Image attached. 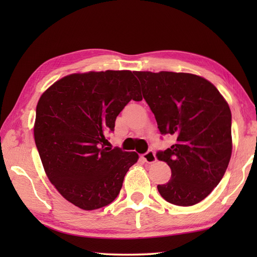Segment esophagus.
Listing matches in <instances>:
<instances>
[{
	"mask_svg": "<svg viewBox=\"0 0 257 257\" xmlns=\"http://www.w3.org/2000/svg\"><path fill=\"white\" fill-rule=\"evenodd\" d=\"M143 159L147 162V163H152V162H156L157 158H156V155H155V151L152 150H148L146 152V154L143 155Z\"/></svg>",
	"mask_w": 257,
	"mask_h": 257,
	"instance_id": "34e87169",
	"label": "esophagus"
}]
</instances>
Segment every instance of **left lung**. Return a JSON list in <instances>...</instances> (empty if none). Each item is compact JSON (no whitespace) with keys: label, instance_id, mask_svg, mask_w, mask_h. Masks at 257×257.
Wrapping results in <instances>:
<instances>
[{"label":"left lung","instance_id":"1","mask_svg":"<svg viewBox=\"0 0 257 257\" xmlns=\"http://www.w3.org/2000/svg\"><path fill=\"white\" fill-rule=\"evenodd\" d=\"M161 135L176 143L157 158L171 169L158 185L169 203H199L220 183L232 155V114L216 87L193 74L134 72Z\"/></svg>","mask_w":257,"mask_h":257}]
</instances>
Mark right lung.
Listing matches in <instances>:
<instances>
[{
    "mask_svg": "<svg viewBox=\"0 0 257 257\" xmlns=\"http://www.w3.org/2000/svg\"><path fill=\"white\" fill-rule=\"evenodd\" d=\"M130 100H143L130 70L72 74L57 80L36 106L34 138L52 184L70 203L89 211L110 204L136 152L106 147V135Z\"/></svg>",
    "mask_w": 257,
    "mask_h": 257,
    "instance_id": "1",
    "label": "right lung"
}]
</instances>
